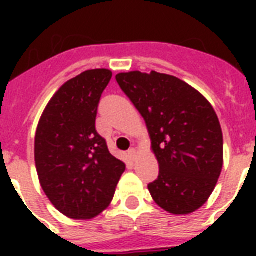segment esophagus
<instances>
[{
  "mask_svg": "<svg viewBox=\"0 0 256 256\" xmlns=\"http://www.w3.org/2000/svg\"><path fill=\"white\" fill-rule=\"evenodd\" d=\"M128 156H130V160H136V148H130V150L128 152Z\"/></svg>",
  "mask_w": 256,
  "mask_h": 256,
  "instance_id": "34e87169",
  "label": "esophagus"
}]
</instances>
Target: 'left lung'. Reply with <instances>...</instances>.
<instances>
[{
  "label": "left lung",
  "mask_w": 256,
  "mask_h": 256,
  "mask_svg": "<svg viewBox=\"0 0 256 256\" xmlns=\"http://www.w3.org/2000/svg\"><path fill=\"white\" fill-rule=\"evenodd\" d=\"M122 92L144 116L160 175L148 183L152 199L174 215L194 212L214 191L223 166L216 112L179 78L152 72L120 73Z\"/></svg>",
  "instance_id": "obj_1"
}]
</instances>
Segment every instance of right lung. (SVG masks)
<instances>
[{
	"mask_svg": "<svg viewBox=\"0 0 256 256\" xmlns=\"http://www.w3.org/2000/svg\"><path fill=\"white\" fill-rule=\"evenodd\" d=\"M112 76L108 69H94L68 81L38 124L34 158L42 190L72 219L100 215L112 202L126 168L96 128L100 96Z\"/></svg>",
	"mask_w": 256,
	"mask_h": 256,
	"instance_id": "1",
	"label": "right lung"
}]
</instances>
